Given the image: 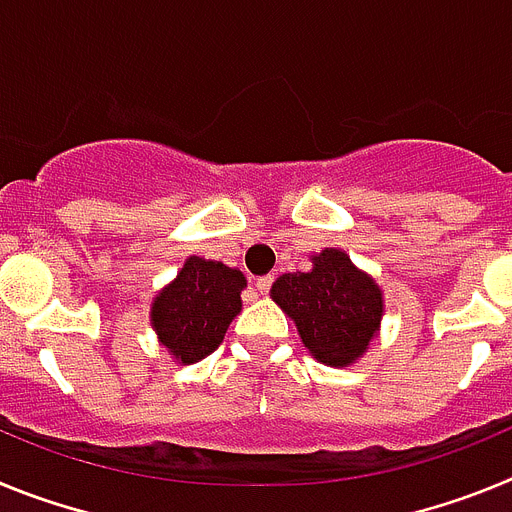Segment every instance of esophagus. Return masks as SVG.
Returning <instances> with one entry per match:
<instances>
[{"label": "esophagus", "mask_w": 512, "mask_h": 512, "mask_svg": "<svg viewBox=\"0 0 512 512\" xmlns=\"http://www.w3.org/2000/svg\"><path fill=\"white\" fill-rule=\"evenodd\" d=\"M271 282H274V277H259L256 279V289H259L261 295H266V292H269V287H271Z\"/></svg>", "instance_id": "1"}]
</instances>
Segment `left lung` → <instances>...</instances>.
Instances as JSON below:
<instances>
[{
  "label": "left lung",
  "mask_w": 512,
  "mask_h": 512,
  "mask_svg": "<svg viewBox=\"0 0 512 512\" xmlns=\"http://www.w3.org/2000/svg\"><path fill=\"white\" fill-rule=\"evenodd\" d=\"M310 271L282 274L271 300L297 325L307 354L325 366H351L379 336L384 315L382 287L341 248L310 256Z\"/></svg>",
  "instance_id": "1"
}]
</instances>
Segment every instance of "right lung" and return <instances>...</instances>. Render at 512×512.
<instances>
[{"instance_id":"obj_1","label":"right lung","mask_w":512,"mask_h":512,"mask_svg":"<svg viewBox=\"0 0 512 512\" xmlns=\"http://www.w3.org/2000/svg\"><path fill=\"white\" fill-rule=\"evenodd\" d=\"M243 289V271L189 256L176 279L158 289L151 302V328L158 343L182 366L207 359L241 312Z\"/></svg>"}]
</instances>
